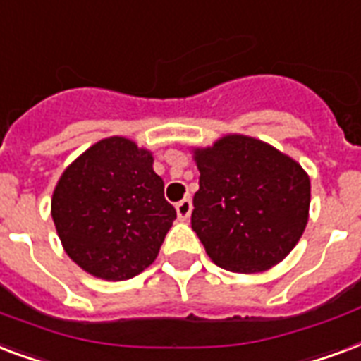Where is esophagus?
<instances>
[{
  "instance_id": "1",
  "label": "esophagus",
  "mask_w": 361,
  "mask_h": 361,
  "mask_svg": "<svg viewBox=\"0 0 361 361\" xmlns=\"http://www.w3.org/2000/svg\"><path fill=\"white\" fill-rule=\"evenodd\" d=\"M192 213V202L188 200V197H184V200H180V202L177 203V215L180 221H186L188 216H190Z\"/></svg>"
}]
</instances>
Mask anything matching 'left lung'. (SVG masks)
Masks as SVG:
<instances>
[{
	"label": "left lung",
	"instance_id": "obj_1",
	"mask_svg": "<svg viewBox=\"0 0 361 361\" xmlns=\"http://www.w3.org/2000/svg\"><path fill=\"white\" fill-rule=\"evenodd\" d=\"M200 190L192 230L216 267L262 272L283 261L308 222L310 178L262 140L226 135L194 150Z\"/></svg>",
	"mask_w": 361,
	"mask_h": 361
}]
</instances>
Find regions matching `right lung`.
Returning a JSON list of instances; mask_svg holds the SVG:
<instances>
[{
    "label": "right lung",
    "mask_w": 361,
    "mask_h": 361,
    "mask_svg": "<svg viewBox=\"0 0 361 361\" xmlns=\"http://www.w3.org/2000/svg\"><path fill=\"white\" fill-rule=\"evenodd\" d=\"M152 164L148 150L110 137L59 178L51 215L64 251L85 272L121 281L156 261L177 211Z\"/></svg>",
    "instance_id": "obj_1"
}]
</instances>
